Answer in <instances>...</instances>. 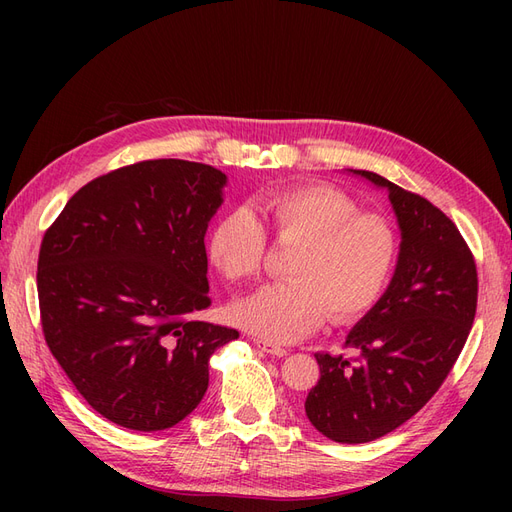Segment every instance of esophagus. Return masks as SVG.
Masks as SVG:
<instances>
[{"label":"esophagus","instance_id":"esophagus-1","mask_svg":"<svg viewBox=\"0 0 512 512\" xmlns=\"http://www.w3.org/2000/svg\"><path fill=\"white\" fill-rule=\"evenodd\" d=\"M254 346L260 348V350H265V352L271 354V356H286V354H288V350H286L284 346H277V344L269 342V339H258V337H254Z\"/></svg>","mask_w":512,"mask_h":512}]
</instances>
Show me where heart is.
Returning a JSON list of instances; mask_svg holds the SVG:
<instances>
[{"mask_svg": "<svg viewBox=\"0 0 512 512\" xmlns=\"http://www.w3.org/2000/svg\"><path fill=\"white\" fill-rule=\"evenodd\" d=\"M252 212L235 209L213 224L207 258L230 282L260 275L267 230L282 245H297L286 273L232 307L243 329L290 344L329 318L350 322L384 294L399 256V235L380 213H363L356 200L331 185H294L258 196Z\"/></svg>", "mask_w": 512, "mask_h": 512, "instance_id": "heart-1", "label": "heart"}]
</instances>
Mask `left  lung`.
<instances>
[{
  "label": "left lung",
  "mask_w": 512,
  "mask_h": 512,
  "mask_svg": "<svg viewBox=\"0 0 512 512\" xmlns=\"http://www.w3.org/2000/svg\"><path fill=\"white\" fill-rule=\"evenodd\" d=\"M350 173L389 190L401 230L397 269L346 337L356 359L316 354L320 380L305 414L329 440L363 444L404 425L451 374L474 322L478 277L468 243L436 205L369 170Z\"/></svg>",
  "instance_id": "obj_1"
}]
</instances>
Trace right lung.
<instances>
[{
    "mask_svg": "<svg viewBox=\"0 0 512 512\" xmlns=\"http://www.w3.org/2000/svg\"><path fill=\"white\" fill-rule=\"evenodd\" d=\"M224 185L209 164L136 162L83 185L44 232L46 346L115 425L183 421L207 393L211 354L239 337L192 318L211 305L205 232Z\"/></svg>",
    "mask_w": 512,
    "mask_h": 512,
    "instance_id": "right-lung-1",
    "label": "right lung"
}]
</instances>
